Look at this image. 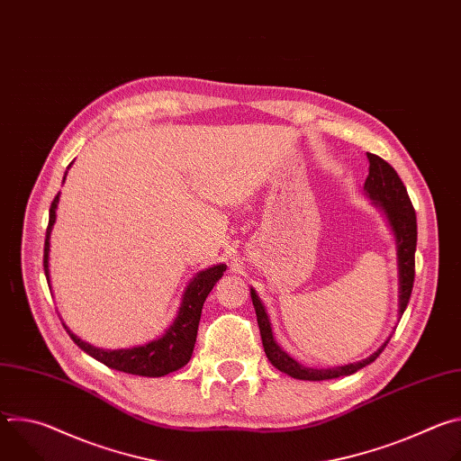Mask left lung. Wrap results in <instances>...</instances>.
Instances as JSON below:
<instances>
[{
    "instance_id": "1",
    "label": "left lung",
    "mask_w": 461,
    "mask_h": 461,
    "mask_svg": "<svg viewBox=\"0 0 461 461\" xmlns=\"http://www.w3.org/2000/svg\"><path fill=\"white\" fill-rule=\"evenodd\" d=\"M366 158L370 162L368 167V176L365 180V193L372 204L379 208L393 233V240H396V258H398V319H402L411 294H412V285H414V253H416V242H418V224H416V212L412 208V203L409 199L407 187L403 185L400 175L396 173L388 162L379 158L377 155L366 153ZM253 308L257 313V322H258V330H260V339L262 347H265L267 357L270 363L303 381H324V379H336L341 375H350L361 370L363 366L370 365L372 361L377 359V356L384 350L386 343L390 341L392 336L366 359L350 363L345 366H334V368H310L303 366L297 363L294 357H290L276 341L274 332H272V322L267 313L265 304L258 299L257 292L249 288Z\"/></svg>"
}]
</instances>
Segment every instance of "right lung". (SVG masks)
Segmentation results:
<instances>
[{"label": "right lung", "mask_w": 461, "mask_h": 461, "mask_svg": "<svg viewBox=\"0 0 461 461\" xmlns=\"http://www.w3.org/2000/svg\"><path fill=\"white\" fill-rule=\"evenodd\" d=\"M68 175V173H65ZM65 180V176H63ZM59 203V193L54 196V201L49 210V226L45 233V248H43V270L47 283L50 285V274H49V251H50V233L52 226L56 222V210ZM226 265H215L212 268H206L196 274L185 286L180 306L176 312V317L173 319L171 326L158 338L146 345L133 347V348H118V350H105L96 348L86 341H82L78 336H75L68 324V332L71 339L91 357L104 363L109 368L133 374V375H146V377H162L169 372H175L187 365L191 359L194 341H196V330H199V321L203 313V306L217 281L224 276ZM50 288V286H49Z\"/></svg>", "instance_id": "add662e5"}]
</instances>
